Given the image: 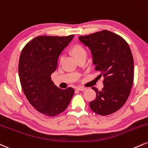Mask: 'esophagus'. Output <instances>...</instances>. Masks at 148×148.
Listing matches in <instances>:
<instances>
[{"instance_id":"obj_1","label":"esophagus","mask_w":148,"mask_h":148,"mask_svg":"<svg viewBox=\"0 0 148 148\" xmlns=\"http://www.w3.org/2000/svg\"><path fill=\"white\" fill-rule=\"evenodd\" d=\"M76 90H79V91H84V90H86V88H84V87L79 86V87H77V88H76Z\"/></svg>"}]
</instances>
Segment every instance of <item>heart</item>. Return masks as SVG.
<instances>
[{"instance_id":"obj_1","label":"heart","mask_w":148,"mask_h":148,"mask_svg":"<svg viewBox=\"0 0 148 148\" xmlns=\"http://www.w3.org/2000/svg\"><path fill=\"white\" fill-rule=\"evenodd\" d=\"M72 52L76 58H78V57L81 56L82 55L87 54V51L85 48L83 46L79 45L74 46V48L72 49Z\"/></svg>"}]
</instances>
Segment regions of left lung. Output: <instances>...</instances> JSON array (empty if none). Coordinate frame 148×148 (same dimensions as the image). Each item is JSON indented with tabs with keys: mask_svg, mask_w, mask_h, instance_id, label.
I'll use <instances>...</instances> for the list:
<instances>
[{
	"mask_svg": "<svg viewBox=\"0 0 148 148\" xmlns=\"http://www.w3.org/2000/svg\"><path fill=\"white\" fill-rule=\"evenodd\" d=\"M91 50L95 69L104 77L101 91L92 87L97 93L90 101L92 111L101 116L111 114L127 101L134 82V59L129 45L119 35L108 31L79 37Z\"/></svg>",
	"mask_w": 148,
	"mask_h": 148,
	"instance_id": "left-lung-1",
	"label": "left lung"
}]
</instances>
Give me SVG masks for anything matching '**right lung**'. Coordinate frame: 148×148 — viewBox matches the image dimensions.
<instances>
[{
    "label": "right lung",
    "mask_w": 148,
    "mask_h": 148,
    "mask_svg": "<svg viewBox=\"0 0 148 148\" xmlns=\"http://www.w3.org/2000/svg\"><path fill=\"white\" fill-rule=\"evenodd\" d=\"M74 36H39L21 51L18 63L21 88L30 104L45 116H54L65 111L74 94V88L60 89L51 79L58 56Z\"/></svg>",
    "instance_id": "1"
}]
</instances>
